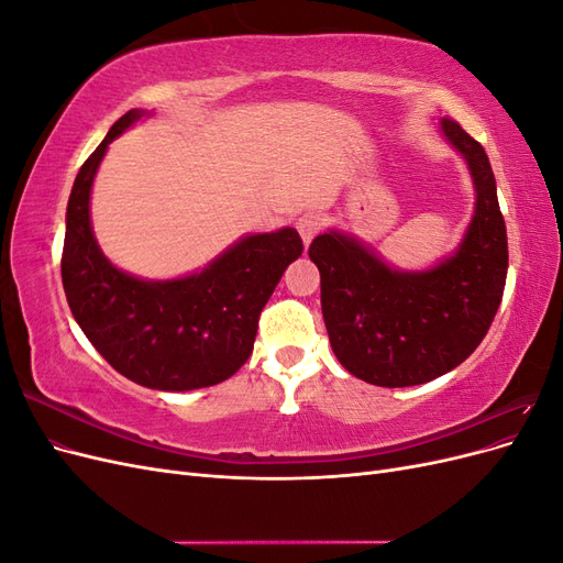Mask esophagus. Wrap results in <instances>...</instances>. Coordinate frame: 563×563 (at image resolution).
Wrapping results in <instances>:
<instances>
[{
  "label": "esophagus",
  "instance_id": "34e87169",
  "mask_svg": "<svg viewBox=\"0 0 563 563\" xmlns=\"http://www.w3.org/2000/svg\"><path fill=\"white\" fill-rule=\"evenodd\" d=\"M321 225H323V218H321L319 213H305V216H300V218L296 220V230H298V234L302 236L305 249H308L310 242L319 234Z\"/></svg>",
  "mask_w": 563,
  "mask_h": 563
}]
</instances>
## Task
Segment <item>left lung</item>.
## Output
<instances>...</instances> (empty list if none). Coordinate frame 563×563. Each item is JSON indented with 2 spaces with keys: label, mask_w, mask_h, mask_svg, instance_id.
I'll return each mask as SVG.
<instances>
[{
  "label": "left lung",
  "mask_w": 563,
  "mask_h": 563,
  "mask_svg": "<svg viewBox=\"0 0 563 563\" xmlns=\"http://www.w3.org/2000/svg\"><path fill=\"white\" fill-rule=\"evenodd\" d=\"M439 131L474 185V211L453 253L432 267L399 269L350 232L329 230L310 244L333 354L378 387L422 385L463 364L505 291L507 230L488 155L453 119H441Z\"/></svg>",
  "instance_id": "obj_1"
}]
</instances>
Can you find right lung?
Wrapping results in <instances>:
<instances>
[{"label":"right lung","mask_w":563,"mask_h":563,"mask_svg":"<svg viewBox=\"0 0 563 563\" xmlns=\"http://www.w3.org/2000/svg\"><path fill=\"white\" fill-rule=\"evenodd\" d=\"M147 110L119 117L75 178L65 213L60 275L79 329L124 378L190 391L228 380L253 352L258 317L284 269L300 258L294 228L246 234L207 267L143 279L110 263L91 228V187L108 145Z\"/></svg>","instance_id":"right-lung-1"}]
</instances>
